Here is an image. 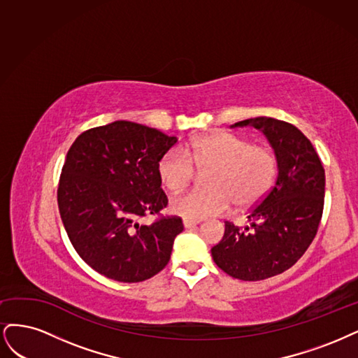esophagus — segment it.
Returning a JSON list of instances; mask_svg holds the SVG:
<instances>
[{
  "mask_svg": "<svg viewBox=\"0 0 358 358\" xmlns=\"http://www.w3.org/2000/svg\"><path fill=\"white\" fill-rule=\"evenodd\" d=\"M182 224H184V227H186V229H190V227H194L196 224H199V222L198 220H190V218H184Z\"/></svg>",
  "mask_w": 358,
  "mask_h": 358,
  "instance_id": "esophagus-1",
  "label": "esophagus"
}]
</instances>
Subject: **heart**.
Instances as JSON below:
<instances>
[{
  "instance_id": "heart-1",
  "label": "heart",
  "mask_w": 358,
  "mask_h": 358,
  "mask_svg": "<svg viewBox=\"0 0 358 358\" xmlns=\"http://www.w3.org/2000/svg\"><path fill=\"white\" fill-rule=\"evenodd\" d=\"M196 169H210L208 189H194L176 196L171 210L190 220L224 214L232 202L239 210L255 208L272 190L278 176V156L268 144L232 132L196 136L184 148H169L157 160L164 187L178 193L187 187Z\"/></svg>"
}]
</instances>
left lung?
<instances>
[{"label":"left lung","instance_id":"left-lung-1","mask_svg":"<svg viewBox=\"0 0 358 358\" xmlns=\"http://www.w3.org/2000/svg\"><path fill=\"white\" fill-rule=\"evenodd\" d=\"M268 136L278 156L272 190L248 211L250 226L224 222L211 248L215 264L232 278L260 281L290 269L314 241L324 208L326 176L314 145L292 123L272 117L242 120Z\"/></svg>","mask_w":358,"mask_h":358}]
</instances>
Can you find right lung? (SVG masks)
<instances>
[{"label":"right lung","mask_w":358,"mask_h":358,"mask_svg":"<svg viewBox=\"0 0 358 358\" xmlns=\"http://www.w3.org/2000/svg\"><path fill=\"white\" fill-rule=\"evenodd\" d=\"M176 143L155 128L117 120L85 131L68 150L57 205L74 250L98 273L140 282L168 264L182 222L160 214L168 198L156 165ZM150 213L154 223L141 225Z\"/></svg>","instance_id":"add662e5"}]
</instances>
